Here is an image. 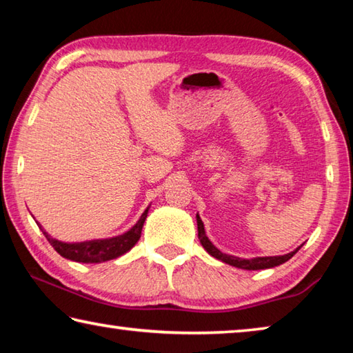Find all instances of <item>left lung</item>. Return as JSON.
<instances>
[{"label": "left lung", "instance_id": "8db88e82", "mask_svg": "<svg viewBox=\"0 0 353 353\" xmlns=\"http://www.w3.org/2000/svg\"><path fill=\"white\" fill-rule=\"evenodd\" d=\"M196 221H198V236H199V241L204 249L207 250L208 254L214 259H218L221 261L227 263V265L230 266H235V268H240V270H249V271H256V270H268V268H274V266H279L282 265V263L288 261L292 255H294L299 249L292 250L290 254H285V255H277V256H255V259H240V256H234V255H227L223 254L218 248L213 246V243L208 240L207 235H205V230H204V223H202L199 214H196Z\"/></svg>", "mask_w": 353, "mask_h": 353}]
</instances>
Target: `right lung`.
<instances>
[{
  "instance_id": "1",
  "label": "right lung",
  "mask_w": 353,
  "mask_h": 353,
  "mask_svg": "<svg viewBox=\"0 0 353 353\" xmlns=\"http://www.w3.org/2000/svg\"><path fill=\"white\" fill-rule=\"evenodd\" d=\"M149 207L141 214L139 223H137L132 229L128 230L126 234L113 236V238H105V240H92V241H82V243H63L59 241L56 238H52L43 232L46 240L50 241L52 248L56 249L57 254H61L63 259L79 261V263H103L107 260H113L117 256L126 254L128 250L135 246V243L140 240L141 236V229L143 224H145V219L148 216Z\"/></svg>"
}]
</instances>
